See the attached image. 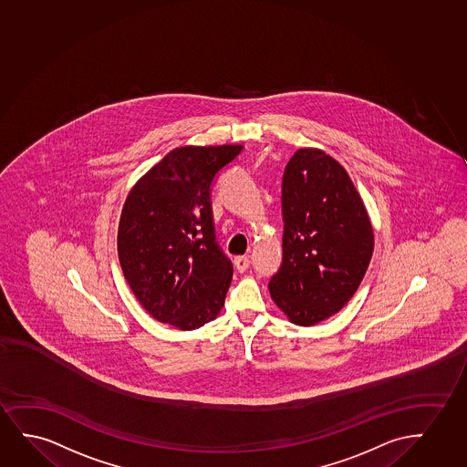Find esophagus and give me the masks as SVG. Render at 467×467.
I'll return each mask as SVG.
<instances>
[{"label":"esophagus","instance_id":"34e87169","mask_svg":"<svg viewBox=\"0 0 467 467\" xmlns=\"http://www.w3.org/2000/svg\"><path fill=\"white\" fill-rule=\"evenodd\" d=\"M250 266V260L247 256H237L234 258V267L239 273H245Z\"/></svg>","mask_w":467,"mask_h":467}]
</instances>
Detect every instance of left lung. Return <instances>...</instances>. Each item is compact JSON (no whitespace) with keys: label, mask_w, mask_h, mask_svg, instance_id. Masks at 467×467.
Masks as SVG:
<instances>
[{"label":"left lung","mask_w":467,"mask_h":467,"mask_svg":"<svg viewBox=\"0 0 467 467\" xmlns=\"http://www.w3.org/2000/svg\"><path fill=\"white\" fill-rule=\"evenodd\" d=\"M284 258L269 293L288 320L312 327L355 295L374 252V231L347 171L320 149H299L282 181Z\"/></svg>","instance_id":"8db88e82"}]
</instances>
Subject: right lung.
I'll list each match as a JSON object with an SVG mask.
<instances>
[{
	"label": "right lung",
	"instance_id": "add662e5",
	"mask_svg": "<svg viewBox=\"0 0 467 467\" xmlns=\"http://www.w3.org/2000/svg\"><path fill=\"white\" fill-rule=\"evenodd\" d=\"M243 146H185L147 171L121 209V271L155 320L182 331L215 320L233 265L215 241L211 187Z\"/></svg>",
	"mask_w": 467,
	"mask_h": 467
}]
</instances>
